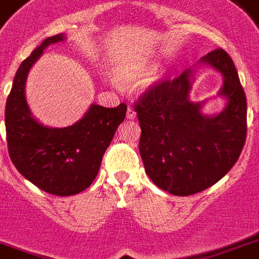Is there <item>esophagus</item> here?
<instances>
[{"label":"esophagus","instance_id":"34e87169","mask_svg":"<svg viewBox=\"0 0 259 259\" xmlns=\"http://www.w3.org/2000/svg\"><path fill=\"white\" fill-rule=\"evenodd\" d=\"M126 117H127L129 119L136 118V110H134V108H132V106H129V108H127V112H126Z\"/></svg>","mask_w":259,"mask_h":259}]
</instances>
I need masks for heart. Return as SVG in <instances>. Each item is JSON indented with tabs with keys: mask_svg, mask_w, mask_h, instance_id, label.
<instances>
[{
	"mask_svg": "<svg viewBox=\"0 0 259 259\" xmlns=\"http://www.w3.org/2000/svg\"><path fill=\"white\" fill-rule=\"evenodd\" d=\"M119 77L122 80H136L137 79V75L134 72H130V71H121V72L118 73Z\"/></svg>",
	"mask_w": 259,
	"mask_h": 259,
	"instance_id": "obj_1",
	"label": "heart"
}]
</instances>
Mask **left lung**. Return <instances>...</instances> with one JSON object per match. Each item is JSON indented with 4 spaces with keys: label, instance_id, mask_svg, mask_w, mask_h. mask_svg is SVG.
Listing matches in <instances>:
<instances>
[{
    "label": "left lung",
    "instance_id": "1",
    "mask_svg": "<svg viewBox=\"0 0 259 259\" xmlns=\"http://www.w3.org/2000/svg\"><path fill=\"white\" fill-rule=\"evenodd\" d=\"M224 75L229 100L217 116L205 117L188 100L191 71L153 82L134 103L141 125L140 153L149 178L160 190L190 196L213 186L240 158L246 141V96L234 63L216 49L201 58Z\"/></svg>",
    "mask_w": 259,
    "mask_h": 259
}]
</instances>
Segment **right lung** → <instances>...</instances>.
<instances>
[{
  "label": "right lung",
  "mask_w": 259,
  "mask_h": 259,
  "mask_svg": "<svg viewBox=\"0 0 259 259\" xmlns=\"http://www.w3.org/2000/svg\"><path fill=\"white\" fill-rule=\"evenodd\" d=\"M63 39V34L45 39L19 66L6 100L5 125L9 155L15 168L45 192L71 196L88 188L97 177L127 106L93 104L80 121L63 129L46 127L32 118L25 97L29 69L47 46Z\"/></svg>",
  "instance_id": "obj_1"
}]
</instances>
